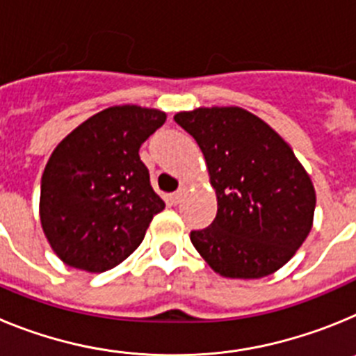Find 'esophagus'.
Segmentation results:
<instances>
[{
  "label": "esophagus",
  "mask_w": 356,
  "mask_h": 356,
  "mask_svg": "<svg viewBox=\"0 0 356 356\" xmlns=\"http://www.w3.org/2000/svg\"><path fill=\"white\" fill-rule=\"evenodd\" d=\"M185 196V188H180V191H176L175 194H171V201L175 203V205H178L181 200H184Z\"/></svg>",
  "instance_id": "esophagus-1"
}]
</instances>
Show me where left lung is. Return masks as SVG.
Wrapping results in <instances>:
<instances>
[{
  "label": "left lung",
  "mask_w": 356,
  "mask_h": 356,
  "mask_svg": "<svg viewBox=\"0 0 356 356\" xmlns=\"http://www.w3.org/2000/svg\"><path fill=\"white\" fill-rule=\"evenodd\" d=\"M175 121L203 151L217 194L212 225L191 241L226 278H262L292 259L310 234L316 193L294 151L238 106L180 112Z\"/></svg>",
  "instance_id": "left-lung-1"
}]
</instances>
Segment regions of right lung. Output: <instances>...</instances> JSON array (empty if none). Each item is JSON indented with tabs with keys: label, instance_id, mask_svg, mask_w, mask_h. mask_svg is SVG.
I'll list each match as a JSON object with an SVG mask.
<instances>
[{
	"label": "right lung",
	"instance_id": "add662e5",
	"mask_svg": "<svg viewBox=\"0 0 356 356\" xmlns=\"http://www.w3.org/2000/svg\"><path fill=\"white\" fill-rule=\"evenodd\" d=\"M163 122L160 110L110 106L55 147L40 181V222L67 266L103 273L139 248L165 207L139 149Z\"/></svg>",
	"mask_w": 356,
	"mask_h": 356
}]
</instances>
